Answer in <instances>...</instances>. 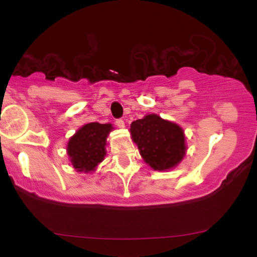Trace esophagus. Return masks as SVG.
Here are the masks:
<instances>
[{"instance_id": "obj_1", "label": "esophagus", "mask_w": 257, "mask_h": 257, "mask_svg": "<svg viewBox=\"0 0 257 257\" xmlns=\"http://www.w3.org/2000/svg\"><path fill=\"white\" fill-rule=\"evenodd\" d=\"M116 125L118 126V128L123 129V128H124V126H125L124 120H123V119H117V120H116Z\"/></svg>"}]
</instances>
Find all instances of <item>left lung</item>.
I'll return each mask as SVG.
<instances>
[{"label": "left lung", "instance_id": "left-lung-1", "mask_svg": "<svg viewBox=\"0 0 257 257\" xmlns=\"http://www.w3.org/2000/svg\"><path fill=\"white\" fill-rule=\"evenodd\" d=\"M131 135L141 157L153 170L174 169L186 155L184 129L156 113L134 120Z\"/></svg>", "mask_w": 257, "mask_h": 257}]
</instances>
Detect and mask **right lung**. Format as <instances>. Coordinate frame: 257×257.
Listing matches in <instances>:
<instances>
[{
	"label": "right lung",
	"instance_id": "add662e5",
	"mask_svg": "<svg viewBox=\"0 0 257 257\" xmlns=\"http://www.w3.org/2000/svg\"><path fill=\"white\" fill-rule=\"evenodd\" d=\"M112 129L111 123L101 124L91 122L82 125L69 139L66 152L76 172L85 174L95 172L106 156L107 137Z\"/></svg>",
	"mask_w": 257,
	"mask_h": 257
}]
</instances>
